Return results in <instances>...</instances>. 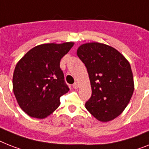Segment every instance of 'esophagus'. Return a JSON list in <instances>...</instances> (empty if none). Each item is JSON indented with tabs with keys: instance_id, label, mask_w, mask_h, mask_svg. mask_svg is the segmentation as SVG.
<instances>
[{
	"instance_id": "1",
	"label": "esophagus",
	"mask_w": 149,
	"mask_h": 149,
	"mask_svg": "<svg viewBox=\"0 0 149 149\" xmlns=\"http://www.w3.org/2000/svg\"><path fill=\"white\" fill-rule=\"evenodd\" d=\"M78 87H79V85H78V84L77 83H74L73 84V88H74V89H77V88H78Z\"/></svg>"
}]
</instances>
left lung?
I'll list each match as a JSON object with an SVG mask.
<instances>
[{
	"mask_svg": "<svg viewBox=\"0 0 149 149\" xmlns=\"http://www.w3.org/2000/svg\"><path fill=\"white\" fill-rule=\"evenodd\" d=\"M77 55L87 68L91 86L86 109L99 121H111L123 113L133 94L130 62L116 49L95 42L80 45Z\"/></svg>",
	"mask_w": 149,
	"mask_h": 149,
	"instance_id": "8db88e82",
	"label": "left lung"
}]
</instances>
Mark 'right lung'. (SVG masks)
Instances as JSON below:
<instances>
[{
  "label": "right lung",
  "mask_w": 149,
  "mask_h": 149,
  "mask_svg": "<svg viewBox=\"0 0 149 149\" xmlns=\"http://www.w3.org/2000/svg\"><path fill=\"white\" fill-rule=\"evenodd\" d=\"M73 45L72 42L36 45L17 62L13 75V93L20 108L29 116H49L59 107L60 97L69 91L60 61Z\"/></svg>",
  "instance_id": "obj_1"
}]
</instances>
